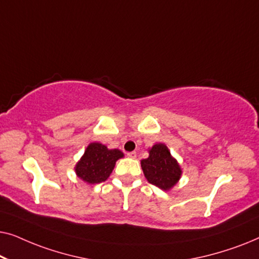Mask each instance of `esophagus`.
Instances as JSON below:
<instances>
[{
	"label": "esophagus",
	"instance_id": "esophagus-1",
	"mask_svg": "<svg viewBox=\"0 0 259 259\" xmlns=\"http://www.w3.org/2000/svg\"><path fill=\"white\" fill-rule=\"evenodd\" d=\"M127 155H128L130 158H132V159H134V158H137V152H128V153H127Z\"/></svg>",
	"mask_w": 259,
	"mask_h": 259
}]
</instances>
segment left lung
Masks as SVG:
<instances>
[{"instance_id": "obj_1", "label": "left lung", "mask_w": 259, "mask_h": 259, "mask_svg": "<svg viewBox=\"0 0 259 259\" xmlns=\"http://www.w3.org/2000/svg\"><path fill=\"white\" fill-rule=\"evenodd\" d=\"M148 158L141 160V168L147 182L167 191L178 183L182 168L165 144H155L148 150Z\"/></svg>"}]
</instances>
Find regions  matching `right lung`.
Segmentation results:
<instances>
[{"label": "right lung", "instance_id": "obj_1", "mask_svg": "<svg viewBox=\"0 0 259 259\" xmlns=\"http://www.w3.org/2000/svg\"><path fill=\"white\" fill-rule=\"evenodd\" d=\"M123 153L119 150H108L100 143H91L75 166V173L88 184H99L107 180L118 159Z\"/></svg>", "mask_w": 259, "mask_h": 259}]
</instances>
